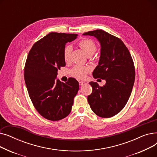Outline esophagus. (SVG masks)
Segmentation results:
<instances>
[{"label":"esophagus","mask_w":157,"mask_h":157,"mask_svg":"<svg viewBox=\"0 0 157 157\" xmlns=\"http://www.w3.org/2000/svg\"><path fill=\"white\" fill-rule=\"evenodd\" d=\"M79 84L80 86H82V85H85V82H83V81H79Z\"/></svg>","instance_id":"34e87169"}]
</instances>
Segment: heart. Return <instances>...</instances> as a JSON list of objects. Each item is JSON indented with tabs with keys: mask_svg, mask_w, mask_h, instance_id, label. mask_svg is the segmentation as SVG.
Returning a JSON list of instances; mask_svg holds the SVG:
<instances>
[{
	"mask_svg": "<svg viewBox=\"0 0 157 157\" xmlns=\"http://www.w3.org/2000/svg\"><path fill=\"white\" fill-rule=\"evenodd\" d=\"M79 46L81 48L83 52L88 56L92 55L96 51V45L92 39H83L79 41ZM72 48L71 46H66L63 49V59L65 62L70 60ZM90 71V68L88 67L77 65L72 70V74L74 77L78 79H83L85 78L86 74Z\"/></svg>",
	"mask_w": 157,
	"mask_h": 157,
	"instance_id": "heart-1",
	"label": "heart"
}]
</instances>
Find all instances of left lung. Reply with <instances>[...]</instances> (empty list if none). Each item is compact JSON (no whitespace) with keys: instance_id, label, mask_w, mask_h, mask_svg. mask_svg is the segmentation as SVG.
Here are the masks:
<instances>
[{"instance_id":"1","label":"left lung","mask_w":157,"mask_h":157,"mask_svg":"<svg viewBox=\"0 0 157 157\" xmlns=\"http://www.w3.org/2000/svg\"><path fill=\"white\" fill-rule=\"evenodd\" d=\"M83 35L94 36L99 42L101 55L93 76L105 80L103 86L90 82L93 90L88 103L97 116L112 117L123 109L130 96L135 80L133 60L123 41L108 32L95 30Z\"/></svg>"}]
</instances>
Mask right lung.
Returning <instances> with one entry per match:
<instances>
[{"label":"right lung","mask_w":157,"mask_h":157,"mask_svg":"<svg viewBox=\"0 0 157 157\" xmlns=\"http://www.w3.org/2000/svg\"><path fill=\"white\" fill-rule=\"evenodd\" d=\"M78 34L51 32L30 50L24 69L29 95L38 113L52 121L60 120L71 113L79 83L71 78L62 83L56 79L58 70L65 65L63 49Z\"/></svg>","instance_id":"1"}]
</instances>
